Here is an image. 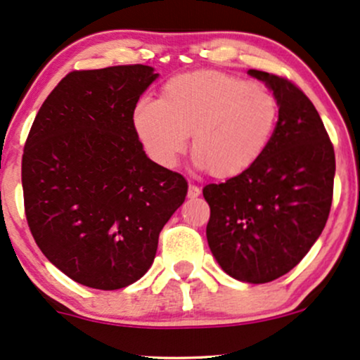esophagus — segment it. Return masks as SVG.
<instances>
[{"label":"esophagus","instance_id":"esophagus-1","mask_svg":"<svg viewBox=\"0 0 360 360\" xmlns=\"http://www.w3.org/2000/svg\"><path fill=\"white\" fill-rule=\"evenodd\" d=\"M198 195H200V188H198L197 185L190 184L188 185V198H195V197H198Z\"/></svg>","mask_w":360,"mask_h":360}]
</instances>
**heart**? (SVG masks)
<instances>
[{"label": "heart", "mask_w": 360, "mask_h": 360, "mask_svg": "<svg viewBox=\"0 0 360 360\" xmlns=\"http://www.w3.org/2000/svg\"><path fill=\"white\" fill-rule=\"evenodd\" d=\"M278 123V101L255 83L220 72L176 75L160 100L141 96L133 127L145 152L173 167L192 135L190 152L217 179L248 170L269 148Z\"/></svg>", "instance_id": "heart-1"}]
</instances>
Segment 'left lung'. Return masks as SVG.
<instances>
[{"label":"left lung","mask_w":360,"mask_h":360,"mask_svg":"<svg viewBox=\"0 0 360 360\" xmlns=\"http://www.w3.org/2000/svg\"><path fill=\"white\" fill-rule=\"evenodd\" d=\"M278 101V123L248 170L210 184L207 240L230 277L265 283L304 259L329 219L335 155L316 106L290 79L248 70Z\"/></svg>","instance_id":"1"}]
</instances>
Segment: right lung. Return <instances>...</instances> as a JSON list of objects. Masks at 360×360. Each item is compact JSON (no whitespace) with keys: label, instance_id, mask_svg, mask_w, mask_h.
I'll return each instance as SVG.
<instances>
[{"label":"right lung","instance_id":"right-lung-1","mask_svg":"<svg viewBox=\"0 0 360 360\" xmlns=\"http://www.w3.org/2000/svg\"><path fill=\"white\" fill-rule=\"evenodd\" d=\"M157 77L146 65L68 73L26 139L31 235L82 285L117 290L143 277L163 225L187 197V180L146 157L133 127V108Z\"/></svg>","mask_w":360,"mask_h":360}]
</instances>
